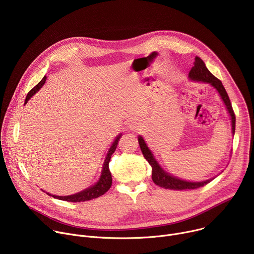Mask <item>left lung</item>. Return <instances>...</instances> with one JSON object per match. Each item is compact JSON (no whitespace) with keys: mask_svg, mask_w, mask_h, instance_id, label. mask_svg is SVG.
<instances>
[{"mask_svg":"<svg viewBox=\"0 0 254 254\" xmlns=\"http://www.w3.org/2000/svg\"><path fill=\"white\" fill-rule=\"evenodd\" d=\"M189 77L193 80L210 83L212 86H214L217 90H218L221 98L223 99V101L227 107L228 113L231 117L232 133L234 134V132H235V114L233 112L229 96H228L222 82L218 78L215 77L207 69L205 63L203 62V60L200 57H195L194 66L192 67L191 71L189 72ZM138 143H139V147H140L143 157L146 158V160L149 162V164L152 167V179L156 185H158L162 188L171 189V190H187V189L192 190V189H197V188L203 187L211 182V180H206V181H203V182H187V181L181 180V179H178L176 177L169 175L159 166V164L155 160L152 152L147 147L146 142H144V140L141 136H138Z\"/></svg>","mask_w":254,"mask_h":254,"instance_id":"1","label":"left lung"}]
</instances>
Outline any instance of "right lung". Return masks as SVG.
Returning a JSON list of instances; mask_svg holds the SVG:
<instances>
[{
    "label": "right lung",
    "instance_id": "add662e5",
    "mask_svg": "<svg viewBox=\"0 0 254 254\" xmlns=\"http://www.w3.org/2000/svg\"><path fill=\"white\" fill-rule=\"evenodd\" d=\"M45 81H46V76H44L43 79L37 85H36L34 88H32L28 92L27 97L25 99V103L30 99V97H32V95L34 93H36L41 88V86L45 83ZM120 138H121V134L118 135V137L116 138V140L113 143V146L111 147L110 151H108V154H107L106 159H105L104 164H103V168H102V173H101L100 179H99V181L94 186L89 187L88 189H86V190H84V191H82L80 193H77V194H74V195H70V196H55V195H50L49 193H47V195L52 196V197H54L56 199H59V200L67 201V202H84V201H88V200H92V199L98 198L99 196H101L104 193H106L108 190H110V188L112 187V184H113V178H112V174H111L110 168H108V164H110L112 155L115 153V151H116V149L118 147V143H119Z\"/></svg>",
    "mask_w": 254,
    "mask_h": 254
}]
</instances>
